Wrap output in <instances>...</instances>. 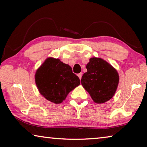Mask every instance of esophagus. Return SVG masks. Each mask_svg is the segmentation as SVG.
<instances>
[{
	"label": "esophagus",
	"mask_w": 147,
	"mask_h": 147,
	"mask_svg": "<svg viewBox=\"0 0 147 147\" xmlns=\"http://www.w3.org/2000/svg\"><path fill=\"white\" fill-rule=\"evenodd\" d=\"M78 76L79 77L80 80H81V78H82V73H80L78 74Z\"/></svg>",
	"instance_id": "1"
}]
</instances>
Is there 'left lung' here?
I'll use <instances>...</instances> for the list:
<instances>
[{"instance_id":"1","label":"left lung","mask_w":147,"mask_h":147,"mask_svg":"<svg viewBox=\"0 0 147 147\" xmlns=\"http://www.w3.org/2000/svg\"><path fill=\"white\" fill-rule=\"evenodd\" d=\"M81 84L96 104H102L113 97L117 89L119 76L117 71L100 58H91L86 65Z\"/></svg>"}]
</instances>
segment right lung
<instances>
[{"instance_id":"obj_1","label":"right lung","mask_w":147,"mask_h":147,"mask_svg":"<svg viewBox=\"0 0 147 147\" xmlns=\"http://www.w3.org/2000/svg\"><path fill=\"white\" fill-rule=\"evenodd\" d=\"M39 93L47 100L60 104L67 94L80 84V80L68 64L58 58H47L35 74Z\"/></svg>"}]
</instances>
